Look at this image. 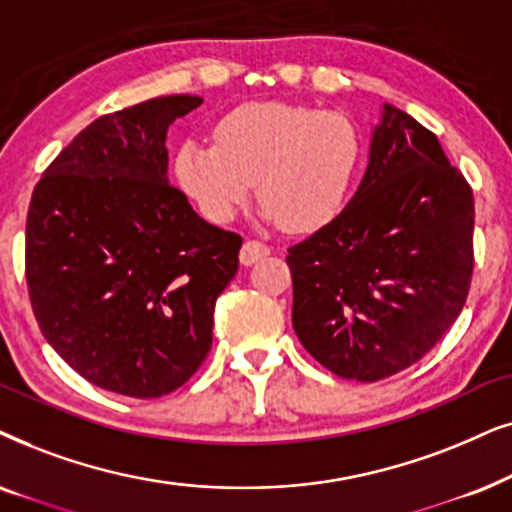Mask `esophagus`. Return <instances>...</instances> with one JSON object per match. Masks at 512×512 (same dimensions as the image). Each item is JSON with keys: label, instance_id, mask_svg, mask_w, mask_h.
Returning <instances> with one entry per match:
<instances>
[{"label": "esophagus", "instance_id": "34e87169", "mask_svg": "<svg viewBox=\"0 0 512 512\" xmlns=\"http://www.w3.org/2000/svg\"><path fill=\"white\" fill-rule=\"evenodd\" d=\"M269 245H264L262 241H245L243 243V248H241V264L243 267H250V264H255V262H260L262 257H267L269 255Z\"/></svg>", "mask_w": 512, "mask_h": 512}]
</instances>
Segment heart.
<instances>
[{
  "mask_svg": "<svg viewBox=\"0 0 512 512\" xmlns=\"http://www.w3.org/2000/svg\"><path fill=\"white\" fill-rule=\"evenodd\" d=\"M358 159V131L342 112L250 102L217 121L213 147L185 142L175 175L208 220H234L255 185L269 222L313 231L342 210Z\"/></svg>",
  "mask_w": 512,
  "mask_h": 512,
  "instance_id": "b5f03b06",
  "label": "heart"
}]
</instances>
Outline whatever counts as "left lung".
Segmentation results:
<instances>
[{"mask_svg":"<svg viewBox=\"0 0 512 512\" xmlns=\"http://www.w3.org/2000/svg\"><path fill=\"white\" fill-rule=\"evenodd\" d=\"M473 224V189L438 138L384 102L349 206L285 257L299 342L342 379L417 363L466 304Z\"/></svg>","mask_w":512,"mask_h":512,"instance_id":"obj_1","label":"left lung"}]
</instances>
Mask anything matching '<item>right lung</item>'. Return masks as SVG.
<instances>
[{
  "instance_id": "1",
  "label": "right lung",
  "mask_w": 512,
  "mask_h": 512,
  "mask_svg": "<svg viewBox=\"0 0 512 512\" xmlns=\"http://www.w3.org/2000/svg\"><path fill=\"white\" fill-rule=\"evenodd\" d=\"M203 102L166 95L95 119L32 192L25 278L34 318L91 384L131 398L180 388L213 346L241 236L168 182L166 133Z\"/></svg>"
}]
</instances>
